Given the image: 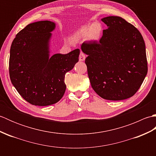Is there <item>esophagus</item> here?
Masks as SVG:
<instances>
[{"instance_id": "34e87169", "label": "esophagus", "mask_w": 156, "mask_h": 156, "mask_svg": "<svg viewBox=\"0 0 156 156\" xmlns=\"http://www.w3.org/2000/svg\"><path fill=\"white\" fill-rule=\"evenodd\" d=\"M85 58H86V55L85 54H84L83 52L81 51L80 54V55H79V60L80 61H84L85 60Z\"/></svg>"}]
</instances>
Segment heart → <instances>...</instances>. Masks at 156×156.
<instances>
[{
  "mask_svg": "<svg viewBox=\"0 0 156 156\" xmlns=\"http://www.w3.org/2000/svg\"><path fill=\"white\" fill-rule=\"evenodd\" d=\"M102 33L101 27L99 25L94 24L90 27H84L82 29L80 33V36L82 37H90L93 40H97L100 38Z\"/></svg>",
  "mask_w": 156,
  "mask_h": 156,
  "instance_id": "1",
  "label": "heart"
}]
</instances>
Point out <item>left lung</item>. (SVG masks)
Masks as SVG:
<instances>
[{
    "label": "left lung",
    "mask_w": 156,
    "mask_h": 156,
    "mask_svg": "<svg viewBox=\"0 0 156 156\" xmlns=\"http://www.w3.org/2000/svg\"><path fill=\"white\" fill-rule=\"evenodd\" d=\"M108 29L99 41L84 42L82 51L92 88L109 101H121L136 93L147 73L145 45L141 33L120 16L102 19Z\"/></svg>",
    "instance_id": "left-lung-1"
}]
</instances>
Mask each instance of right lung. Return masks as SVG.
<instances>
[{"mask_svg": "<svg viewBox=\"0 0 156 156\" xmlns=\"http://www.w3.org/2000/svg\"><path fill=\"white\" fill-rule=\"evenodd\" d=\"M54 22L30 23L16 34L10 49L9 75L19 94L35 106L58 102L64 96L65 75L78 62L80 49L49 57Z\"/></svg>", "mask_w": 156, "mask_h": 156, "instance_id": "right-lung-1", "label": "right lung"}]
</instances>
